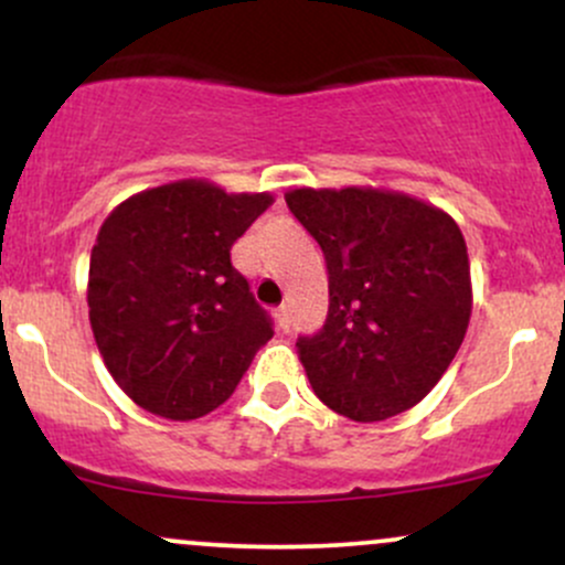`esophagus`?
<instances>
[{
	"instance_id": "esophagus-1",
	"label": "esophagus",
	"mask_w": 565,
	"mask_h": 565,
	"mask_svg": "<svg viewBox=\"0 0 565 565\" xmlns=\"http://www.w3.org/2000/svg\"><path fill=\"white\" fill-rule=\"evenodd\" d=\"M274 319H276V327L281 329V332H289V308L287 305H278L274 310Z\"/></svg>"
}]
</instances>
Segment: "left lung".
Instances as JSON below:
<instances>
[{"label": "left lung", "instance_id": "obj_1", "mask_svg": "<svg viewBox=\"0 0 565 565\" xmlns=\"http://www.w3.org/2000/svg\"><path fill=\"white\" fill-rule=\"evenodd\" d=\"M284 199L329 270L327 321L297 340L313 393L355 423L419 404L470 323L459 225L438 206L380 188H297Z\"/></svg>", "mask_w": 565, "mask_h": 565}]
</instances>
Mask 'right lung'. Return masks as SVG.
I'll list each match as a JSON object with an SVG mask.
<instances>
[{
  "mask_svg": "<svg viewBox=\"0 0 565 565\" xmlns=\"http://www.w3.org/2000/svg\"><path fill=\"white\" fill-rule=\"evenodd\" d=\"M274 204L178 180L121 201L89 257V323L116 385L146 412L199 419L274 337L231 246Z\"/></svg>",
  "mask_w": 565,
  "mask_h": 565,
  "instance_id": "add662e5",
  "label": "right lung"
}]
</instances>
